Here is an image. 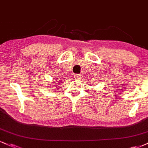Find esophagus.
<instances>
[{
  "instance_id": "1",
  "label": "esophagus",
  "mask_w": 148,
  "mask_h": 148,
  "mask_svg": "<svg viewBox=\"0 0 148 148\" xmlns=\"http://www.w3.org/2000/svg\"><path fill=\"white\" fill-rule=\"evenodd\" d=\"M74 79H79L80 78H81V75H80V74H74Z\"/></svg>"
}]
</instances>
